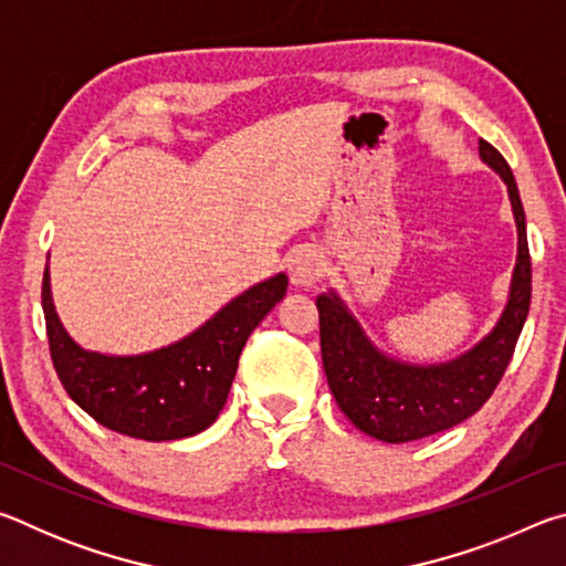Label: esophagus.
Segmentation results:
<instances>
[{
  "label": "esophagus",
  "instance_id": "obj_1",
  "mask_svg": "<svg viewBox=\"0 0 566 566\" xmlns=\"http://www.w3.org/2000/svg\"><path fill=\"white\" fill-rule=\"evenodd\" d=\"M286 270H290V280L294 286H304V290H310V286H314L322 280V272H324L322 252L314 247L294 249L290 260H286Z\"/></svg>",
  "mask_w": 566,
  "mask_h": 566
}]
</instances>
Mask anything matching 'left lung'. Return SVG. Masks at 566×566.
I'll return each instance as SVG.
<instances>
[{
    "label": "left lung",
    "instance_id": "obj_1",
    "mask_svg": "<svg viewBox=\"0 0 566 566\" xmlns=\"http://www.w3.org/2000/svg\"><path fill=\"white\" fill-rule=\"evenodd\" d=\"M479 157L504 179L516 224V264L500 319L472 349L439 364L389 357L367 337L342 296H317L322 364L339 409L359 432L387 444L444 432L472 417L500 385L532 302V260L520 189L506 159L479 139Z\"/></svg>",
    "mask_w": 566,
    "mask_h": 566
}]
</instances>
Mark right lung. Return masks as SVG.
Here are the masks:
<instances>
[{
	"label": "right lung",
	"mask_w": 566,
	"mask_h": 566,
	"mask_svg": "<svg viewBox=\"0 0 566 566\" xmlns=\"http://www.w3.org/2000/svg\"><path fill=\"white\" fill-rule=\"evenodd\" d=\"M280 272L227 302L185 339L145 354H102L76 344L54 310L44 266L42 310L56 377L76 405L112 432L169 442L205 432L222 411L239 354L286 294Z\"/></svg>",
	"instance_id": "add662e5"
}]
</instances>
